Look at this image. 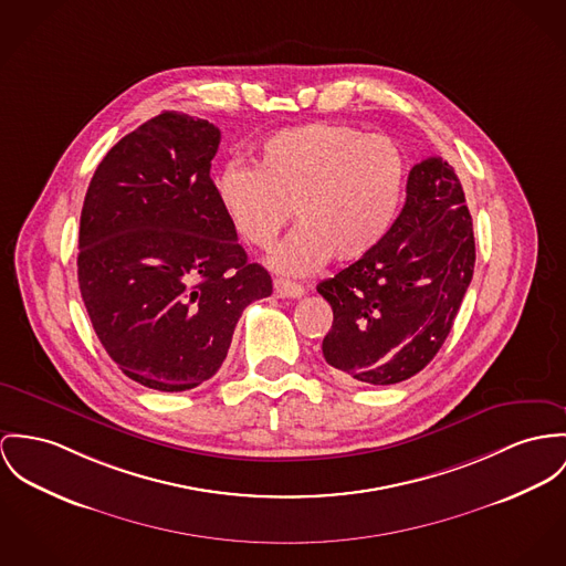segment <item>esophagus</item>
Instances as JSON below:
<instances>
[{"instance_id": "esophagus-1", "label": "esophagus", "mask_w": 566, "mask_h": 566, "mask_svg": "<svg viewBox=\"0 0 566 566\" xmlns=\"http://www.w3.org/2000/svg\"><path fill=\"white\" fill-rule=\"evenodd\" d=\"M275 295L282 300H300L305 293L304 286L297 282H289V280H275L273 282Z\"/></svg>"}]
</instances>
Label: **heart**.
I'll list each match as a JSON object with an SVG mask.
<instances>
[{
	"instance_id": "obj_1",
	"label": "heart",
	"mask_w": 566,
	"mask_h": 566,
	"mask_svg": "<svg viewBox=\"0 0 566 566\" xmlns=\"http://www.w3.org/2000/svg\"><path fill=\"white\" fill-rule=\"evenodd\" d=\"M407 180L400 148L388 135L314 123L262 142L259 168L228 166L219 200L237 232L269 250L297 211L300 226L271 256L284 275H310L332 259L373 254L390 234Z\"/></svg>"
}]
</instances>
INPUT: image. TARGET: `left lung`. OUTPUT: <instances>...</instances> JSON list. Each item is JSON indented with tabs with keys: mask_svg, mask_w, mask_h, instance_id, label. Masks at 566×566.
<instances>
[{
	"mask_svg": "<svg viewBox=\"0 0 566 566\" xmlns=\"http://www.w3.org/2000/svg\"><path fill=\"white\" fill-rule=\"evenodd\" d=\"M474 262L461 180L441 157L416 164L384 243L316 286L334 310L323 338L325 361L370 386L413 377L448 338Z\"/></svg>",
	"mask_w": 566,
	"mask_h": 566,
	"instance_id": "obj_1",
	"label": "left lung"
}]
</instances>
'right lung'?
Here are the masks:
<instances>
[{"label":"right lung","mask_w":566,"mask_h":566,"mask_svg":"<svg viewBox=\"0 0 566 566\" xmlns=\"http://www.w3.org/2000/svg\"><path fill=\"white\" fill-rule=\"evenodd\" d=\"M216 125L164 112L98 164L80 219L87 316L118 368L150 390L211 379L271 275L248 262L211 178Z\"/></svg>","instance_id":"right-lung-1"}]
</instances>
